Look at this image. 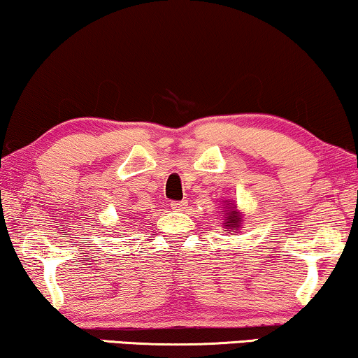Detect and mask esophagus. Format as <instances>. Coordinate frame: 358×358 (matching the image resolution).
Masks as SVG:
<instances>
[{"label": "esophagus", "mask_w": 358, "mask_h": 358, "mask_svg": "<svg viewBox=\"0 0 358 358\" xmlns=\"http://www.w3.org/2000/svg\"><path fill=\"white\" fill-rule=\"evenodd\" d=\"M171 208H173L174 212H185V208H187V202H185V200H180V202H171Z\"/></svg>", "instance_id": "1"}]
</instances>
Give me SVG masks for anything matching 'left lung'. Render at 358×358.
<instances>
[{"label":"left lung","instance_id":"8db88e82","mask_svg":"<svg viewBox=\"0 0 358 358\" xmlns=\"http://www.w3.org/2000/svg\"><path fill=\"white\" fill-rule=\"evenodd\" d=\"M224 228L229 229V233H233V228H239V224H241V215L234 207L233 203H227V207H224Z\"/></svg>","mask_w":358,"mask_h":358}]
</instances>
